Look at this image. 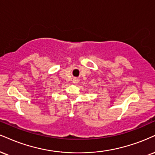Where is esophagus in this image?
Returning a JSON list of instances; mask_svg holds the SVG:
<instances>
[{
    "mask_svg": "<svg viewBox=\"0 0 155 155\" xmlns=\"http://www.w3.org/2000/svg\"><path fill=\"white\" fill-rule=\"evenodd\" d=\"M73 82L74 84H77L79 82V79H78V78H74V79H73Z\"/></svg>",
    "mask_w": 155,
    "mask_h": 155,
    "instance_id": "34e87169",
    "label": "esophagus"
}]
</instances>
